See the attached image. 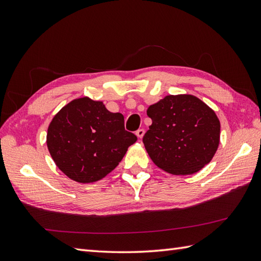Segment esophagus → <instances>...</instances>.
<instances>
[{
  "mask_svg": "<svg viewBox=\"0 0 261 261\" xmlns=\"http://www.w3.org/2000/svg\"><path fill=\"white\" fill-rule=\"evenodd\" d=\"M136 135H137L138 138H139V139H142V137L145 136V130H143V129H139V130H138V131L136 132Z\"/></svg>",
  "mask_w": 261,
  "mask_h": 261,
  "instance_id": "esophagus-1",
  "label": "esophagus"
}]
</instances>
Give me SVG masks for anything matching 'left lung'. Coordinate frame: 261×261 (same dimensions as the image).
<instances>
[{"label":"left lung","instance_id":"left-lung-1","mask_svg":"<svg viewBox=\"0 0 261 261\" xmlns=\"http://www.w3.org/2000/svg\"><path fill=\"white\" fill-rule=\"evenodd\" d=\"M152 124L143 145L153 164L173 175H192L207 165L220 143V120L190 94L167 95L147 110Z\"/></svg>","mask_w":261,"mask_h":261}]
</instances>
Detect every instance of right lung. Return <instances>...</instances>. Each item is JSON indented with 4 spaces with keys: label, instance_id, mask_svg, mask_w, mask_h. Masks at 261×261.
Returning <instances> with one entry per match:
<instances>
[{
    "label": "right lung",
    "instance_id": "right-lung-1",
    "mask_svg": "<svg viewBox=\"0 0 261 261\" xmlns=\"http://www.w3.org/2000/svg\"><path fill=\"white\" fill-rule=\"evenodd\" d=\"M137 137L124 129V116L112 113L102 101L75 98L54 116L47 147L63 173L88 184L104 178L124 157Z\"/></svg>",
    "mask_w": 261,
    "mask_h": 261
}]
</instances>
